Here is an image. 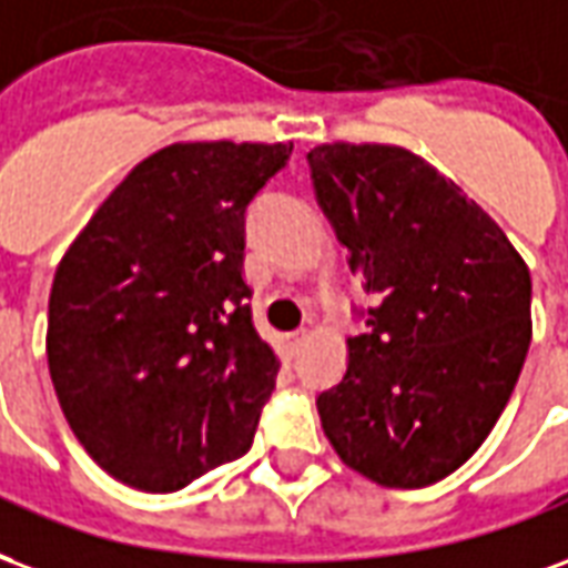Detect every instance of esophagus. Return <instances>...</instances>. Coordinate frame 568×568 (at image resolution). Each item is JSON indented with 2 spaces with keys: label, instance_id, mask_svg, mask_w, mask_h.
<instances>
[{
  "label": "esophagus",
  "instance_id": "1",
  "mask_svg": "<svg viewBox=\"0 0 568 568\" xmlns=\"http://www.w3.org/2000/svg\"><path fill=\"white\" fill-rule=\"evenodd\" d=\"M305 342H308V329H296V333L284 335V351H287V357H296Z\"/></svg>",
  "mask_w": 568,
  "mask_h": 568
}]
</instances>
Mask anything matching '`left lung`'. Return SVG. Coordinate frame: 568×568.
Wrapping results in <instances>:
<instances>
[{
    "mask_svg": "<svg viewBox=\"0 0 568 568\" xmlns=\"http://www.w3.org/2000/svg\"><path fill=\"white\" fill-rule=\"evenodd\" d=\"M314 196L369 293L347 372L317 396L345 466L442 481L481 448L527 359L532 281L487 211L396 144H317Z\"/></svg>",
    "mask_w": 568,
    "mask_h": 568,
    "instance_id": "1",
    "label": "left lung"
}]
</instances>
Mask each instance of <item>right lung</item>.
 Wrapping results in <instances>:
<instances>
[{"mask_svg": "<svg viewBox=\"0 0 568 568\" xmlns=\"http://www.w3.org/2000/svg\"><path fill=\"white\" fill-rule=\"evenodd\" d=\"M293 142H178L120 181L57 266L48 369L87 454L172 494L251 448L278 357L251 321L244 211Z\"/></svg>", "mask_w": 568, "mask_h": 568, "instance_id": "obj_1", "label": "right lung"}]
</instances>
